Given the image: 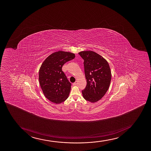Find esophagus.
Returning a JSON list of instances; mask_svg holds the SVG:
<instances>
[{"mask_svg":"<svg viewBox=\"0 0 151 151\" xmlns=\"http://www.w3.org/2000/svg\"><path fill=\"white\" fill-rule=\"evenodd\" d=\"M77 83H78V82H77V81H76V82H75L74 83H73V86H76V85H77Z\"/></svg>","mask_w":151,"mask_h":151,"instance_id":"esophagus-1","label":"esophagus"}]
</instances>
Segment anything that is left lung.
<instances>
[{"instance_id": "left-lung-1", "label": "left lung", "mask_w": 151, "mask_h": 151, "mask_svg": "<svg viewBox=\"0 0 151 151\" xmlns=\"http://www.w3.org/2000/svg\"><path fill=\"white\" fill-rule=\"evenodd\" d=\"M78 54L83 59L87 86L82 94L86 100L96 102L106 94L111 80L109 65L106 59L92 51H83Z\"/></svg>"}]
</instances>
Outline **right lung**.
Here are the masks:
<instances>
[{"label": "right lung", "instance_id": "right-lung-1", "mask_svg": "<svg viewBox=\"0 0 151 151\" xmlns=\"http://www.w3.org/2000/svg\"><path fill=\"white\" fill-rule=\"evenodd\" d=\"M75 56L71 52L58 51L49 56L42 64L39 72L40 87L44 96L51 102L59 104L68 99L71 83L62 68Z\"/></svg>", "mask_w": 151, "mask_h": 151}]
</instances>
